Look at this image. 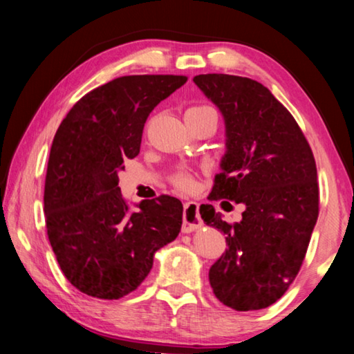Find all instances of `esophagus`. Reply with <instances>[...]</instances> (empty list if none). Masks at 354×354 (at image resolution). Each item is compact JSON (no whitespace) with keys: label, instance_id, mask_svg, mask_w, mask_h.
Returning a JSON list of instances; mask_svg holds the SVG:
<instances>
[{"label":"esophagus","instance_id":"34e87169","mask_svg":"<svg viewBox=\"0 0 354 354\" xmlns=\"http://www.w3.org/2000/svg\"><path fill=\"white\" fill-rule=\"evenodd\" d=\"M197 201H187L184 203V221H183V233H190L194 230H198L203 225V221L200 217Z\"/></svg>","mask_w":354,"mask_h":354}]
</instances>
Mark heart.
Masks as SVG:
<instances>
[{
  "instance_id": "b5f03b06",
  "label": "heart",
  "mask_w": 354,
  "mask_h": 354,
  "mask_svg": "<svg viewBox=\"0 0 354 354\" xmlns=\"http://www.w3.org/2000/svg\"><path fill=\"white\" fill-rule=\"evenodd\" d=\"M203 109H209V106H205V105L190 106L187 111H197V110H203ZM173 184H175V186L181 190H189V189H192L194 183H192V178L186 175V173H178V175L173 178Z\"/></svg>"
}]
</instances>
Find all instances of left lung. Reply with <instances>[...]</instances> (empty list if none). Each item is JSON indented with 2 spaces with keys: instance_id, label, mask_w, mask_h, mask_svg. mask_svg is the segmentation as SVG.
Instances as JSON below:
<instances>
[{
  "instance_id": "left-lung-1",
  "label": "left lung",
  "mask_w": 354,
  "mask_h": 354,
  "mask_svg": "<svg viewBox=\"0 0 354 354\" xmlns=\"http://www.w3.org/2000/svg\"><path fill=\"white\" fill-rule=\"evenodd\" d=\"M225 121V156L209 198L245 206L227 223L201 205L206 225L225 234L228 249L211 266L216 298L234 310L269 307L298 276L318 218L313 153L298 122L261 83L248 77H194Z\"/></svg>"
}]
</instances>
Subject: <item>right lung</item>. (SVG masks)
Listing matches in <instances>:
<instances>
[{"label": "right lung", "mask_w": 354, "mask_h": 354, "mask_svg": "<svg viewBox=\"0 0 354 354\" xmlns=\"http://www.w3.org/2000/svg\"><path fill=\"white\" fill-rule=\"evenodd\" d=\"M187 82L184 75H126L85 94L55 133L44 212L66 279L82 293L120 299L138 288L154 254L175 241L183 203L170 195L131 211L118 171L140 153L151 111Z\"/></svg>", "instance_id": "right-lung-1"}]
</instances>
